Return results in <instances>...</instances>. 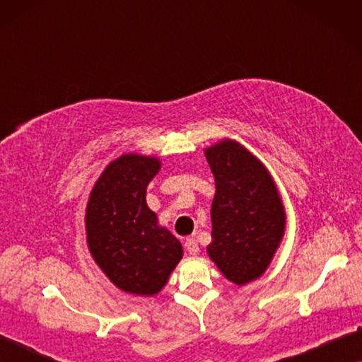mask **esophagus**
<instances>
[{
    "instance_id": "obj_1",
    "label": "esophagus",
    "mask_w": 362,
    "mask_h": 362,
    "mask_svg": "<svg viewBox=\"0 0 362 362\" xmlns=\"http://www.w3.org/2000/svg\"><path fill=\"white\" fill-rule=\"evenodd\" d=\"M185 247H186V250L189 252L191 255H197V254H199V244H197L196 237H189V239H186Z\"/></svg>"
}]
</instances>
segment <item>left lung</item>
Returning <instances> with one entry per match:
<instances>
[{"label": "left lung", "instance_id": "left-lung-1", "mask_svg": "<svg viewBox=\"0 0 362 362\" xmlns=\"http://www.w3.org/2000/svg\"><path fill=\"white\" fill-rule=\"evenodd\" d=\"M216 180L207 254L226 279L245 285L269 267L285 230V211L265 166L239 143L207 148Z\"/></svg>", "mask_w": 362, "mask_h": 362}]
</instances>
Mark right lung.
<instances>
[{
    "mask_svg": "<svg viewBox=\"0 0 362 362\" xmlns=\"http://www.w3.org/2000/svg\"><path fill=\"white\" fill-rule=\"evenodd\" d=\"M158 171L156 158H117L98 177L87 204L90 254L127 293H158L182 257L180 240L158 227L156 214L146 206V187Z\"/></svg>",
    "mask_w": 362,
    "mask_h": 362,
    "instance_id": "right-lung-1",
    "label": "right lung"
}]
</instances>
